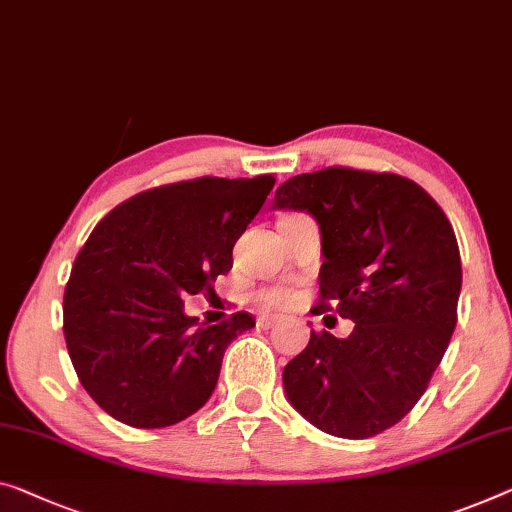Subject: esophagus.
<instances>
[{
    "label": "esophagus",
    "mask_w": 512,
    "mask_h": 512,
    "mask_svg": "<svg viewBox=\"0 0 512 512\" xmlns=\"http://www.w3.org/2000/svg\"><path fill=\"white\" fill-rule=\"evenodd\" d=\"M278 324L276 317H269V315H259L257 317V326L259 329H273V326Z\"/></svg>",
    "instance_id": "34e87169"
}]
</instances>
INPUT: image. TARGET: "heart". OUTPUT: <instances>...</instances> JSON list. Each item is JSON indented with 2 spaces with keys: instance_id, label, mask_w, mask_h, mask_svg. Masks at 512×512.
Returning a JSON list of instances; mask_svg holds the SVG:
<instances>
[{
  "instance_id": "heart-1",
  "label": "heart",
  "mask_w": 512,
  "mask_h": 512,
  "mask_svg": "<svg viewBox=\"0 0 512 512\" xmlns=\"http://www.w3.org/2000/svg\"><path fill=\"white\" fill-rule=\"evenodd\" d=\"M257 301L266 310H282L294 301V294L285 287H266L257 294Z\"/></svg>"
}]
</instances>
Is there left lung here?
<instances>
[{
    "label": "left lung",
    "instance_id": "1",
    "mask_svg": "<svg viewBox=\"0 0 512 512\" xmlns=\"http://www.w3.org/2000/svg\"><path fill=\"white\" fill-rule=\"evenodd\" d=\"M276 209L317 218L324 264L312 315L354 331H312L282 370L289 402L319 430L368 439L414 409L446 354L462 287L451 220L416 181L324 167L276 190Z\"/></svg>",
    "mask_w": 512,
    "mask_h": 512
}]
</instances>
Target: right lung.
Instances as JSON below:
<instances>
[{
    "mask_svg": "<svg viewBox=\"0 0 512 512\" xmlns=\"http://www.w3.org/2000/svg\"><path fill=\"white\" fill-rule=\"evenodd\" d=\"M276 177H200L142 190L114 207L75 257L64 338L80 384L112 418L154 430L211 398L225 349L253 329L234 312L197 324L183 296L209 294Z\"/></svg>",
    "mask_w": 512,
    "mask_h": 512,
    "instance_id": "right-lung-1",
    "label": "right lung"
}]
</instances>
